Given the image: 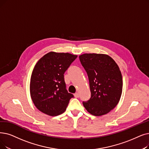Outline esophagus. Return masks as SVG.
Here are the masks:
<instances>
[{"mask_svg":"<svg viewBox=\"0 0 149 149\" xmlns=\"http://www.w3.org/2000/svg\"><path fill=\"white\" fill-rule=\"evenodd\" d=\"M74 96H75V97L78 98L79 97V93H76L75 94H74Z\"/></svg>","mask_w":149,"mask_h":149,"instance_id":"34e87169","label":"esophagus"}]
</instances>
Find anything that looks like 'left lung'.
<instances>
[{
    "instance_id": "left-lung-1",
    "label": "left lung",
    "mask_w": 149,
    "mask_h": 149,
    "mask_svg": "<svg viewBox=\"0 0 149 149\" xmlns=\"http://www.w3.org/2000/svg\"><path fill=\"white\" fill-rule=\"evenodd\" d=\"M80 61L87 72L91 97L83 105L95 116L111 111L118 104L123 81L118 65L111 56L102 54H84Z\"/></svg>"
}]
</instances>
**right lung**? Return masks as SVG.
Wrapping results in <instances>:
<instances>
[{"mask_svg":"<svg viewBox=\"0 0 149 149\" xmlns=\"http://www.w3.org/2000/svg\"><path fill=\"white\" fill-rule=\"evenodd\" d=\"M77 57L50 52L38 61L31 75L30 93L38 110L51 116L66 111L73 95L66 89L64 74Z\"/></svg>","mask_w":149,"mask_h":149,"instance_id":"1","label":"right lung"}]
</instances>
